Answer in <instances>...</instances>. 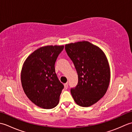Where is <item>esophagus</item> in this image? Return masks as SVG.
<instances>
[{"mask_svg":"<svg viewBox=\"0 0 132 132\" xmlns=\"http://www.w3.org/2000/svg\"><path fill=\"white\" fill-rule=\"evenodd\" d=\"M64 88H65V89L68 88V83H66L65 84H64Z\"/></svg>","mask_w":132,"mask_h":132,"instance_id":"esophagus-1","label":"esophagus"}]
</instances>
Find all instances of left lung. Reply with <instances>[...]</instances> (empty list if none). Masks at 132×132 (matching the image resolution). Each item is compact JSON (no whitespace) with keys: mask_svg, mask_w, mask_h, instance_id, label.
Returning <instances> with one entry per match:
<instances>
[{"mask_svg":"<svg viewBox=\"0 0 132 132\" xmlns=\"http://www.w3.org/2000/svg\"><path fill=\"white\" fill-rule=\"evenodd\" d=\"M78 75L71 94L77 104L89 106L106 93L110 81V69L104 53L88 41L66 44L64 47Z\"/></svg>","mask_w":132,"mask_h":132,"instance_id":"left-lung-1","label":"left lung"}]
</instances>
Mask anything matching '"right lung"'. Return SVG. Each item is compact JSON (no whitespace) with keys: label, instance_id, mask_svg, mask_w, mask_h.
I'll use <instances>...</instances> for the list:
<instances>
[{"label":"right lung","instance_id":"add662e5","mask_svg":"<svg viewBox=\"0 0 132 132\" xmlns=\"http://www.w3.org/2000/svg\"><path fill=\"white\" fill-rule=\"evenodd\" d=\"M63 46H46L33 52L25 61L21 81L25 94L40 107L51 109L58 104L64 86L55 71V63Z\"/></svg>","mask_w":132,"mask_h":132}]
</instances>
